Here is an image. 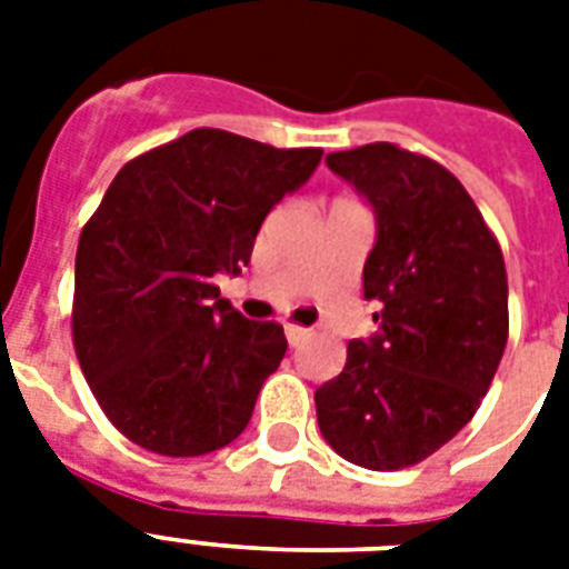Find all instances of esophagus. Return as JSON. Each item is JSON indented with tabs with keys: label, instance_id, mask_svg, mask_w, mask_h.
<instances>
[{
	"label": "esophagus",
	"instance_id": "34e87169",
	"mask_svg": "<svg viewBox=\"0 0 569 569\" xmlns=\"http://www.w3.org/2000/svg\"><path fill=\"white\" fill-rule=\"evenodd\" d=\"M286 339H289V346L301 348L307 339H310V330L298 328V325H286Z\"/></svg>",
	"mask_w": 569,
	"mask_h": 569
}]
</instances>
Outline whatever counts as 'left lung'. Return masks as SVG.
Wrapping results in <instances>:
<instances>
[{
	"label": "left lung",
	"instance_id": "obj_1",
	"mask_svg": "<svg viewBox=\"0 0 569 569\" xmlns=\"http://www.w3.org/2000/svg\"><path fill=\"white\" fill-rule=\"evenodd\" d=\"M328 168L375 214L363 298L369 339L316 389L321 437L357 467L401 469L446 446L476 416L508 342L502 250L442 164L396 144L330 153Z\"/></svg>",
	"mask_w": 569,
	"mask_h": 569
}]
</instances>
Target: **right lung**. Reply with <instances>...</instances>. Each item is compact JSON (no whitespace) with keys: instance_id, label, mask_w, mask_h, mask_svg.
<instances>
[{"instance_id":"right-lung-1","label":"right lung","mask_w":569,"mask_h":569,"mask_svg":"<svg viewBox=\"0 0 569 569\" xmlns=\"http://www.w3.org/2000/svg\"><path fill=\"white\" fill-rule=\"evenodd\" d=\"M321 150L194 129L120 168L76 250L73 346L111 425L141 449L197 458L230 446L286 355L214 277L241 274L266 214Z\"/></svg>"}]
</instances>
